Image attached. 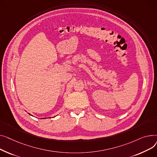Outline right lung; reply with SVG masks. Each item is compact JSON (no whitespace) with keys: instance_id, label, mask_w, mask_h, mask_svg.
<instances>
[{"instance_id":"add662e5","label":"right lung","mask_w":157,"mask_h":157,"mask_svg":"<svg viewBox=\"0 0 157 157\" xmlns=\"http://www.w3.org/2000/svg\"><path fill=\"white\" fill-rule=\"evenodd\" d=\"M29 114L30 115H31V114H30V113H29ZM32 116H33V115H32Z\"/></svg>"}]
</instances>
